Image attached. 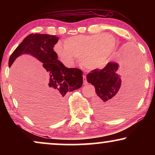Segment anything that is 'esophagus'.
<instances>
[{
    "label": "esophagus",
    "mask_w": 155,
    "mask_h": 155,
    "mask_svg": "<svg viewBox=\"0 0 155 155\" xmlns=\"http://www.w3.org/2000/svg\"><path fill=\"white\" fill-rule=\"evenodd\" d=\"M83 84H87V81L86 76H85V75H83Z\"/></svg>",
    "instance_id": "1"
}]
</instances>
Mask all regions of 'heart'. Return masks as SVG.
<instances>
[{
    "mask_svg": "<svg viewBox=\"0 0 155 155\" xmlns=\"http://www.w3.org/2000/svg\"><path fill=\"white\" fill-rule=\"evenodd\" d=\"M116 40L109 34L78 35L65 40V46L57 43L55 52L63 62L72 65L76 57L84 68L97 70L102 68L115 48Z\"/></svg>",
    "mask_w": 155,
    "mask_h": 155,
    "instance_id": "obj_1",
    "label": "heart"
}]
</instances>
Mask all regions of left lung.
Segmentation results:
<instances>
[{
    "label": "left lung",
    "mask_w": 155,
    "mask_h": 155,
    "mask_svg": "<svg viewBox=\"0 0 155 155\" xmlns=\"http://www.w3.org/2000/svg\"><path fill=\"white\" fill-rule=\"evenodd\" d=\"M122 60L120 67L117 63H108L103 69L94 70L87 75V82L95 87L97 96L93 107L100 118L111 119L123 115L138 99L142 76L140 57L134 48H127ZM124 74L127 84L120 90V79Z\"/></svg>",
    "instance_id": "obj_1"
}]
</instances>
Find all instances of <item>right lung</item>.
I'll return each mask as SVG.
<instances>
[{"label":"right lung","instance_id":"1","mask_svg":"<svg viewBox=\"0 0 155 155\" xmlns=\"http://www.w3.org/2000/svg\"><path fill=\"white\" fill-rule=\"evenodd\" d=\"M58 37L54 35L31 34L11 54L9 67L20 55L27 54L35 56L43 63L47 73V80L41 86L42 101L44 109L50 110L56 115V119L62 118L65 114L64 97L68 92H73L82 85V72L78 68H66L58 60L54 51Z\"/></svg>","mask_w":155,"mask_h":155}]
</instances>
